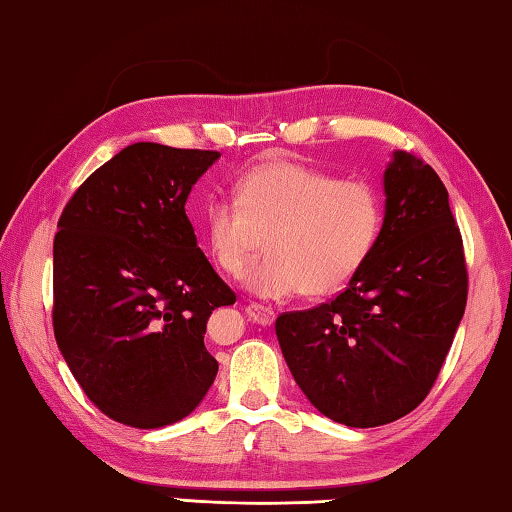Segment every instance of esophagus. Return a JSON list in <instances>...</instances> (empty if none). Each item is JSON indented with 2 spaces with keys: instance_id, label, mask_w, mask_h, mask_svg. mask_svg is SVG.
Returning <instances> with one entry per match:
<instances>
[{
  "instance_id": "obj_1",
  "label": "esophagus",
  "mask_w": 512,
  "mask_h": 512,
  "mask_svg": "<svg viewBox=\"0 0 512 512\" xmlns=\"http://www.w3.org/2000/svg\"><path fill=\"white\" fill-rule=\"evenodd\" d=\"M245 312L247 317L258 326H270L276 317V312L270 306H261V303H247Z\"/></svg>"
}]
</instances>
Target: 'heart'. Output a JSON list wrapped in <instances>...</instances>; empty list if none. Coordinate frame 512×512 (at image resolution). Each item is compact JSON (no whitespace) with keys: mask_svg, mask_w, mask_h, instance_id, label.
<instances>
[{"mask_svg":"<svg viewBox=\"0 0 512 512\" xmlns=\"http://www.w3.org/2000/svg\"><path fill=\"white\" fill-rule=\"evenodd\" d=\"M204 238L222 272L265 299L333 294L369 263L384 229V197L362 179H339L294 161H267L236 182V200H211Z\"/></svg>","mask_w":512,"mask_h":512,"instance_id":"b5f03b06","label":"heart"}]
</instances>
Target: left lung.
Here are the masks:
<instances>
[{
  "mask_svg": "<svg viewBox=\"0 0 512 512\" xmlns=\"http://www.w3.org/2000/svg\"><path fill=\"white\" fill-rule=\"evenodd\" d=\"M384 195L369 263L335 299L276 319L301 391L348 427L393 423L427 398L468 301L461 231L436 170L396 150Z\"/></svg>",
  "mask_w": 512,
  "mask_h": 512,
  "instance_id": "left-lung-1",
  "label": "left lung"
}]
</instances>
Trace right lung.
Returning <instances> with one entry per match:
<instances>
[{
	"label": "right lung",
	"mask_w": 512,
	"mask_h": 512,
	"mask_svg": "<svg viewBox=\"0 0 512 512\" xmlns=\"http://www.w3.org/2000/svg\"><path fill=\"white\" fill-rule=\"evenodd\" d=\"M215 150L132 143L71 195L53 240V333L87 398L116 423L186 418L218 373L211 312L236 303L197 247L186 200Z\"/></svg>",
	"instance_id": "1"
}]
</instances>
